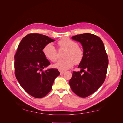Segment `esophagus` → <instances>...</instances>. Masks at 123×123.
<instances>
[{
    "instance_id": "obj_1",
    "label": "esophagus",
    "mask_w": 123,
    "mask_h": 123,
    "mask_svg": "<svg viewBox=\"0 0 123 123\" xmlns=\"http://www.w3.org/2000/svg\"><path fill=\"white\" fill-rule=\"evenodd\" d=\"M59 72H60L61 74H64V73L65 72V71H61V70H59Z\"/></svg>"
}]
</instances>
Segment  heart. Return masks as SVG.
I'll return each instance as SVG.
<instances>
[{
	"label": "heart",
	"mask_w": 123,
	"mask_h": 123,
	"mask_svg": "<svg viewBox=\"0 0 123 123\" xmlns=\"http://www.w3.org/2000/svg\"><path fill=\"white\" fill-rule=\"evenodd\" d=\"M58 45L61 49H65L63 55L64 59L58 61L53 66L55 68L66 70L75 64H79L83 60L84 51L77 43L69 38H64L58 42ZM43 53L47 59L55 62L57 59V50L52 43L46 44L43 49Z\"/></svg>",
	"instance_id": "obj_1"
}]
</instances>
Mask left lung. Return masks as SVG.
Returning a JSON list of instances; mask_svg holds the SVG:
<instances>
[{
	"instance_id": "8db88e82",
	"label": "left lung",
	"mask_w": 123,
	"mask_h": 123,
	"mask_svg": "<svg viewBox=\"0 0 123 123\" xmlns=\"http://www.w3.org/2000/svg\"><path fill=\"white\" fill-rule=\"evenodd\" d=\"M80 42L84 51L83 60L78 68L80 71H73L69 84L72 91L81 98L94 93L105 80L108 58L103 43L99 37L90 33L72 36ZM84 72L83 74L81 73Z\"/></svg>"
}]
</instances>
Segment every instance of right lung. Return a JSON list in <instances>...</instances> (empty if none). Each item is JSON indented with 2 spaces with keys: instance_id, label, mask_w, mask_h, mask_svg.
I'll return each mask as SVG.
<instances>
[{
  "instance_id": "obj_1",
  "label": "right lung",
  "mask_w": 123,
  "mask_h": 123,
  "mask_svg": "<svg viewBox=\"0 0 123 123\" xmlns=\"http://www.w3.org/2000/svg\"><path fill=\"white\" fill-rule=\"evenodd\" d=\"M55 40L33 33L22 39L15 55V73L18 82L28 93L35 98L45 96L52 88L54 80L60 73L57 69L44 68L50 65L43 49Z\"/></svg>"
}]
</instances>
